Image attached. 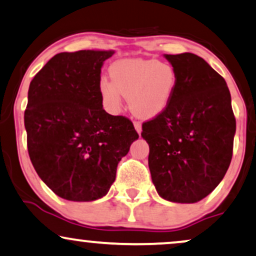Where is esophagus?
<instances>
[{"mask_svg":"<svg viewBox=\"0 0 256 256\" xmlns=\"http://www.w3.org/2000/svg\"><path fill=\"white\" fill-rule=\"evenodd\" d=\"M134 125L136 131L138 132V134H140V132H142V124H140V122H137V120H134Z\"/></svg>","mask_w":256,"mask_h":256,"instance_id":"1","label":"esophagus"}]
</instances>
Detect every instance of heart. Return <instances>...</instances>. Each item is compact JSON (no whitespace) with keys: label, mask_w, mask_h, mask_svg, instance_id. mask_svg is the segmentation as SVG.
<instances>
[{"label":"heart","mask_w":256,"mask_h":256,"mask_svg":"<svg viewBox=\"0 0 256 256\" xmlns=\"http://www.w3.org/2000/svg\"><path fill=\"white\" fill-rule=\"evenodd\" d=\"M110 80H99V92L105 104L113 110L128 98L130 110L139 118H154L170 104L177 86L172 64L154 59H124L110 67Z\"/></svg>","instance_id":"b5f03b06"}]
</instances>
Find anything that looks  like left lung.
I'll return each instance as SVG.
<instances>
[{
  "mask_svg": "<svg viewBox=\"0 0 256 256\" xmlns=\"http://www.w3.org/2000/svg\"><path fill=\"white\" fill-rule=\"evenodd\" d=\"M177 73L170 104L143 122L151 178L160 197L195 203L221 182L232 157L236 120L226 80L192 53L166 54Z\"/></svg>",
  "mask_w": 256,
  "mask_h": 256,
  "instance_id": "1",
  "label": "left lung"
}]
</instances>
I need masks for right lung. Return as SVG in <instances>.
<instances>
[{"instance_id": "add662e5", "label": "right lung", "mask_w": 256, "mask_h": 256, "mask_svg": "<svg viewBox=\"0 0 256 256\" xmlns=\"http://www.w3.org/2000/svg\"><path fill=\"white\" fill-rule=\"evenodd\" d=\"M112 54L59 53L29 85L28 154L40 178L61 198L90 202L105 196L119 160L139 137L130 119L102 108L100 73Z\"/></svg>"}]
</instances>
